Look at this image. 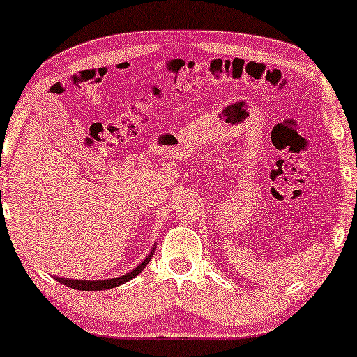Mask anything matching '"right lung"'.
<instances>
[{
	"label": "right lung",
	"mask_w": 357,
	"mask_h": 357,
	"mask_svg": "<svg viewBox=\"0 0 357 357\" xmlns=\"http://www.w3.org/2000/svg\"><path fill=\"white\" fill-rule=\"evenodd\" d=\"M154 250V248H153ZM151 257H153V252L149 253L148 258H144V261L141 263L139 266H136L131 273H126V275L120 276V278H114V280H102V281H81V280H65V278H56V281H60L61 284H65L68 287H73V289L77 291H104V289H112V287H116L120 284H125L126 281L133 280L135 276H138L141 271L144 270L146 265H148Z\"/></svg>",
	"instance_id": "right-lung-1"
}]
</instances>
